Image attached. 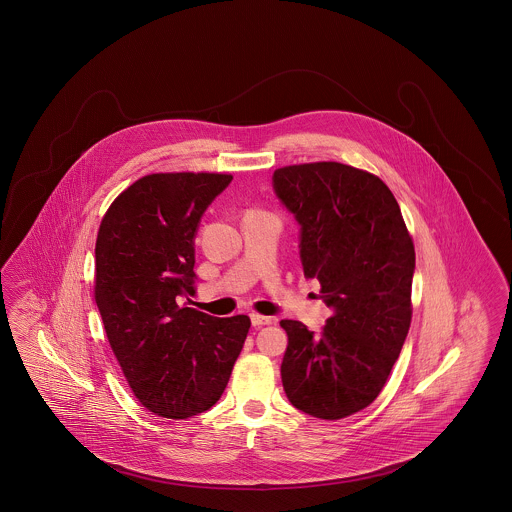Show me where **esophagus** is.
<instances>
[{"mask_svg":"<svg viewBox=\"0 0 512 512\" xmlns=\"http://www.w3.org/2000/svg\"><path fill=\"white\" fill-rule=\"evenodd\" d=\"M250 320H252L254 327H262V325L273 323V320H271L269 316H262V314H250Z\"/></svg>","mask_w":512,"mask_h":512,"instance_id":"1","label":"esophagus"}]
</instances>
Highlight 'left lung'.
Here are the masks:
<instances>
[{
    "mask_svg": "<svg viewBox=\"0 0 512 512\" xmlns=\"http://www.w3.org/2000/svg\"><path fill=\"white\" fill-rule=\"evenodd\" d=\"M273 187L300 223V260L331 316L316 335L281 320L283 389L298 410L341 420L387 383L412 320L414 243L389 187L339 162L275 169Z\"/></svg>",
    "mask_w": 512,
    "mask_h": 512,
    "instance_id": "8db88e82",
    "label": "left lung"
}]
</instances>
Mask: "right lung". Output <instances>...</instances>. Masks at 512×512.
I'll return each mask as SVG.
<instances>
[{"label": "right lung", "instance_id": "1", "mask_svg": "<svg viewBox=\"0 0 512 512\" xmlns=\"http://www.w3.org/2000/svg\"><path fill=\"white\" fill-rule=\"evenodd\" d=\"M229 173H152L123 190L96 239L94 298L123 376L150 412L185 420L219 401L250 329L181 306L194 235Z\"/></svg>", "mask_w": 512, "mask_h": 512}]
</instances>
